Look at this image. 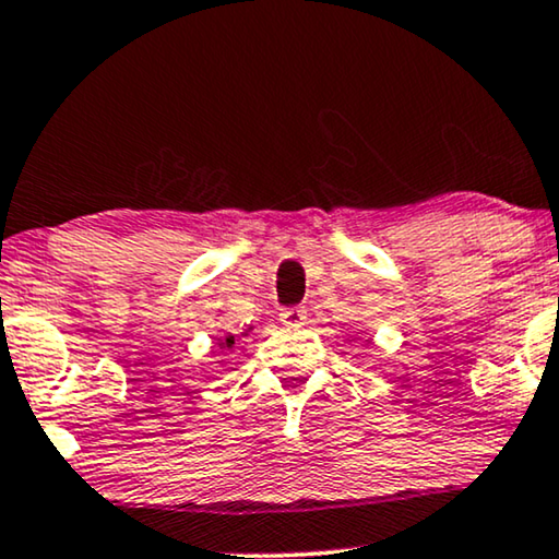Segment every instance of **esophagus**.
<instances>
[{
	"instance_id": "34e87169",
	"label": "esophagus",
	"mask_w": 559,
	"mask_h": 559,
	"mask_svg": "<svg viewBox=\"0 0 559 559\" xmlns=\"http://www.w3.org/2000/svg\"><path fill=\"white\" fill-rule=\"evenodd\" d=\"M305 320H308V310H305L302 305H297V308H285L280 312V323L287 328H300L305 325Z\"/></svg>"
}]
</instances>
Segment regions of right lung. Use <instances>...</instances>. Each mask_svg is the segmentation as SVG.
<instances>
[{"mask_svg":"<svg viewBox=\"0 0 559 559\" xmlns=\"http://www.w3.org/2000/svg\"><path fill=\"white\" fill-rule=\"evenodd\" d=\"M221 346H224V348H234V335H228V338H226L224 343H221Z\"/></svg>","mask_w":559,"mask_h":559,"instance_id":"obj_1","label":"right lung"}]
</instances>
